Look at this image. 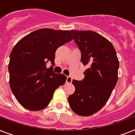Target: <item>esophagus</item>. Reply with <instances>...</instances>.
Wrapping results in <instances>:
<instances>
[{
    "mask_svg": "<svg viewBox=\"0 0 135 135\" xmlns=\"http://www.w3.org/2000/svg\"><path fill=\"white\" fill-rule=\"evenodd\" d=\"M72 82V78L71 76H67L66 78V83H71Z\"/></svg>",
    "mask_w": 135,
    "mask_h": 135,
    "instance_id": "obj_1",
    "label": "esophagus"
}]
</instances>
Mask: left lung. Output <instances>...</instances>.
<instances>
[{
    "label": "left lung",
    "mask_w": 135,
    "mask_h": 135,
    "mask_svg": "<svg viewBox=\"0 0 135 135\" xmlns=\"http://www.w3.org/2000/svg\"><path fill=\"white\" fill-rule=\"evenodd\" d=\"M87 66L82 80H73L75 92L68 97L72 111L82 116L97 113L109 100L118 81L119 61L112 43L92 31H70Z\"/></svg>",
    "instance_id": "left-lung-1"
}]
</instances>
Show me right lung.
<instances>
[{"label": "right lung", "instance_id": "1", "mask_svg": "<svg viewBox=\"0 0 135 135\" xmlns=\"http://www.w3.org/2000/svg\"><path fill=\"white\" fill-rule=\"evenodd\" d=\"M69 31L41 28L22 38L9 55V86L25 109L40 111L50 104L53 94L66 83L64 74L53 71L55 52L72 41ZM52 66L46 68V63Z\"/></svg>", "mask_w": 135, "mask_h": 135}]
</instances>
